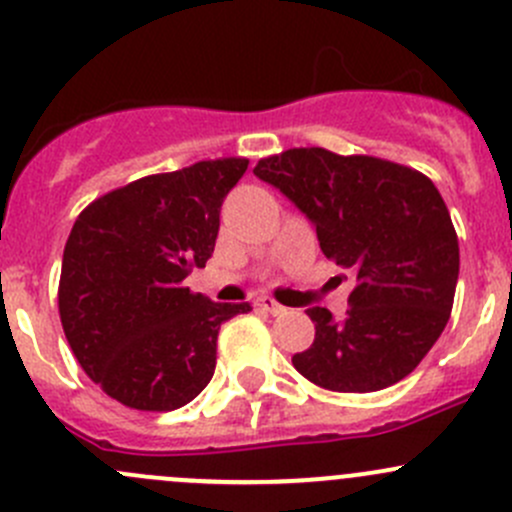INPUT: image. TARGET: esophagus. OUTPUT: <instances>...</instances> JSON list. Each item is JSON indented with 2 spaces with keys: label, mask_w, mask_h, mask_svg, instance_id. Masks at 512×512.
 <instances>
[{
  "label": "esophagus",
  "mask_w": 512,
  "mask_h": 512,
  "mask_svg": "<svg viewBox=\"0 0 512 512\" xmlns=\"http://www.w3.org/2000/svg\"><path fill=\"white\" fill-rule=\"evenodd\" d=\"M255 307H260V309H265V312H270V314H282L285 312V307H282L280 302H275V299L272 297H257L255 299Z\"/></svg>",
  "instance_id": "34e87169"
}]
</instances>
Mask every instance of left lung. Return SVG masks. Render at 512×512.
<instances>
[{"mask_svg":"<svg viewBox=\"0 0 512 512\" xmlns=\"http://www.w3.org/2000/svg\"><path fill=\"white\" fill-rule=\"evenodd\" d=\"M255 175L312 220L319 247L352 270L347 317L307 309L314 342L294 354L304 379L342 394L386 389L421 364L446 329L458 282V235L431 178L374 156L289 148Z\"/></svg>","mask_w":512,"mask_h":512,"instance_id":"left-lung-1","label":"left lung"}]
</instances>
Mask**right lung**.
Here are the masks:
<instances>
[{
  "label": "right lung",
  "mask_w": 512,
  "mask_h": 512,
  "mask_svg": "<svg viewBox=\"0 0 512 512\" xmlns=\"http://www.w3.org/2000/svg\"><path fill=\"white\" fill-rule=\"evenodd\" d=\"M247 158L198 160L101 195L64 247L59 317L81 369L136 411H173L215 374L220 324L250 302H213L185 277L215 250L225 195Z\"/></svg>",
  "instance_id": "right-lung-1"
}]
</instances>
